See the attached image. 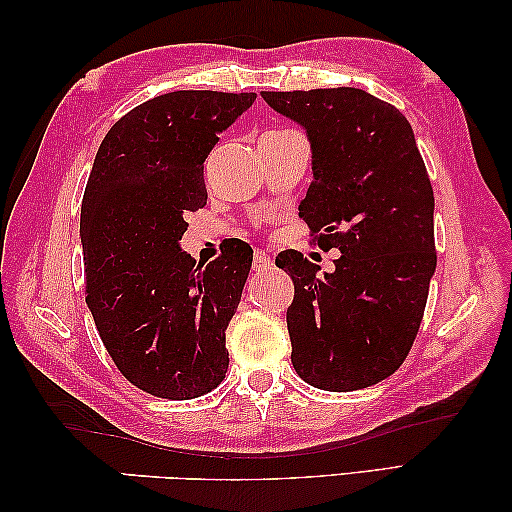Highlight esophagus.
Here are the masks:
<instances>
[{"mask_svg":"<svg viewBox=\"0 0 512 512\" xmlns=\"http://www.w3.org/2000/svg\"><path fill=\"white\" fill-rule=\"evenodd\" d=\"M251 267H254V272L270 270V267H272L270 254H265V251H254V261H251Z\"/></svg>","mask_w":512,"mask_h":512,"instance_id":"esophagus-1","label":"esophagus"}]
</instances>
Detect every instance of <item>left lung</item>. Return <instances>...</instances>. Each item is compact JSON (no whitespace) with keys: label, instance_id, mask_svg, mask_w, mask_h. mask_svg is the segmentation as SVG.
I'll use <instances>...</instances> for the list:
<instances>
[{"label":"left lung","instance_id":"8db88e82","mask_svg":"<svg viewBox=\"0 0 512 512\" xmlns=\"http://www.w3.org/2000/svg\"><path fill=\"white\" fill-rule=\"evenodd\" d=\"M306 129L313 181L299 215L335 270L317 274L295 249L290 274L292 365L320 390L349 392L388 379L420 331L435 272L433 188L415 133L395 106L360 88L261 92Z\"/></svg>","mask_w":512,"mask_h":512}]
</instances>
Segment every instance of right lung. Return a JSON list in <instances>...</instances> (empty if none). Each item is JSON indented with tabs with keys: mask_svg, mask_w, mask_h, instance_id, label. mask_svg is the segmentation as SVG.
I'll use <instances>...</instances> for the list:
<instances>
[{
	"mask_svg": "<svg viewBox=\"0 0 512 512\" xmlns=\"http://www.w3.org/2000/svg\"><path fill=\"white\" fill-rule=\"evenodd\" d=\"M256 92L177 90L117 120L81 204L86 304L117 370L163 399H195L229 367L226 326L254 251L229 245L201 267L179 247L206 206L204 161Z\"/></svg>",
	"mask_w": 512,
	"mask_h": 512,
	"instance_id": "obj_1",
	"label": "right lung"
}]
</instances>
